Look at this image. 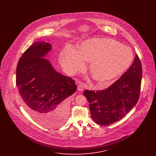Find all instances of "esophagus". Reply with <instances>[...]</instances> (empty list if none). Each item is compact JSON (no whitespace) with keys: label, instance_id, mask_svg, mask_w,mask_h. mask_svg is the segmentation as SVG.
<instances>
[{"label":"esophagus","instance_id":"34e87169","mask_svg":"<svg viewBox=\"0 0 156 156\" xmlns=\"http://www.w3.org/2000/svg\"><path fill=\"white\" fill-rule=\"evenodd\" d=\"M78 90L80 91H83V87L82 85H79L78 86Z\"/></svg>","mask_w":156,"mask_h":156}]
</instances>
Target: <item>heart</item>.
Masks as SVG:
<instances>
[{
  "label": "heart",
  "instance_id": "heart-1",
  "mask_svg": "<svg viewBox=\"0 0 156 156\" xmlns=\"http://www.w3.org/2000/svg\"><path fill=\"white\" fill-rule=\"evenodd\" d=\"M133 59V54L129 47L109 38L86 40L78 50L68 46L59 56L62 66L73 73L83 70L85 61L90 62V74L101 87L123 74Z\"/></svg>",
  "mask_w": 156,
  "mask_h": 156
}]
</instances>
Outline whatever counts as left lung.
<instances>
[{"mask_svg":"<svg viewBox=\"0 0 156 156\" xmlns=\"http://www.w3.org/2000/svg\"><path fill=\"white\" fill-rule=\"evenodd\" d=\"M142 78L141 61L137 54L133 63L119 80L108 88L83 92L89 103L92 119L106 126L125 116L138 102Z\"/></svg>","mask_w":156,"mask_h":156,"instance_id":"1","label":"left lung"}]
</instances>
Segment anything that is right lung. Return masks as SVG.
I'll list each match as a JSON object with an SVG mask.
<instances>
[{
    "label": "right lung",
    "mask_w": 156,
    "mask_h": 156,
    "mask_svg": "<svg viewBox=\"0 0 156 156\" xmlns=\"http://www.w3.org/2000/svg\"><path fill=\"white\" fill-rule=\"evenodd\" d=\"M51 45L34 42L23 54L16 68V85L24 109L42 126L52 128L63 124L68 116L67 98L75 92L74 80L52 68L45 54Z\"/></svg>",
    "instance_id": "add662e5"
}]
</instances>
